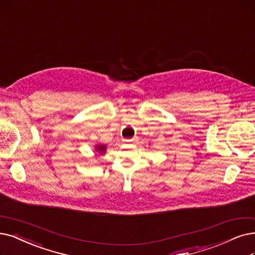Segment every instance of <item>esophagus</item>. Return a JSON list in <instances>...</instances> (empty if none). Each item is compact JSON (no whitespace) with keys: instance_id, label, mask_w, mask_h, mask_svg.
<instances>
[{"instance_id":"obj_1","label":"esophagus","mask_w":255,"mask_h":255,"mask_svg":"<svg viewBox=\"0 0 255 255\" xmlns=\"http://www.w3.org/2000/svg\"><path fill=\"white\" fill-rule=\"evenodd\" d=\"M125 141H127V142H131V141H134V139H126Z\"/></svg>"}]
</instances>
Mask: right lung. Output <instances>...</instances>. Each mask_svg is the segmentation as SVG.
<instances>
[{
    "label": "right lung",
    "instance_id": "obj_1",
    "mask_svg": "<svg viewBox=\"0 0 255 255\" xmlns=\"http://www.w3.org/2000/svg\"><path fill=\"white\" fill-rule=\"evenodd\" d=\"M106 149H107V148H106L105 145H97V146H96V150L99 151L100 154H104V152L106 151Z\"/></svg>",
    "mask_w": 255,
    "mask_h": 255
}]
</instances>
